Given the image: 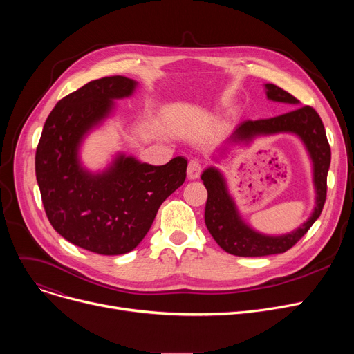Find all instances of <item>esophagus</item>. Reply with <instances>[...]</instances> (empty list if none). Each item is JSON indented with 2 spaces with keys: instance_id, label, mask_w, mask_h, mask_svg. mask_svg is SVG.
<instances>
[{
  "instance_id": "34e87169",
  "label": "esophagus",
  "mask_w": 354,
  "mask_h": 354,
  "mask_svg": "<svg viewBox=\"0 0 354 354\" xmlns=\"http://www.w3.org/2000/svg\"><path fill=\"white\" fill-rule=\"evenodd\" d=\"M199 175H201V163L196 159H194L188 163V178L196 179L199 178Z\"/></svg>"
}]
</instances>
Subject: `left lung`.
<instances>
[{
  "label": "left lung",
  "instance_id": "8db88e82",
  "mask_svg": "<svg viewBox=\"0 0 354 354\" xmlns=\"http://www.w3.org/2000/svg\"><path fill=\"white\" fill-rule=\"evenodd\" d=\"M267 97L272 102H281L299 106V100L288 91L275 84H266ZM292 133L304 143L313 162V182L315 189V207L311 216L297 230L284 235H266L252 230L241 218L235 202L228 192L224 175L216 167L209 166L203 171L201 179L208 191L205 205V224L216 244L230 254L238 257H266L281 254L295 245L311 228L323 211L327 195V174L331 160L330 145L327 142L324 124L310 106L295 107L288 113L271 119L245 120L230 136L231 143H250L254 138Z\"/></svg>",
  "mask_w": 354,
  "mask_h": 354
}]
</instances>
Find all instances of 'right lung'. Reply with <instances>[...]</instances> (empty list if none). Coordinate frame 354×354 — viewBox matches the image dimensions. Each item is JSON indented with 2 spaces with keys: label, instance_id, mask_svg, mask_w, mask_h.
I'll return each mask as SVG.
<instances>
[{
  "label": "right lung",
  "instance_id": "right-lung-1",
  "mask_svg": "<svg viewBox=\"0 0 354 354\" xmlns=\"http://www.w3.org/2000/svg\"><path fill=\"white\" fill-rule=\"evenodd\" d=\"M124 76L93 80L63 97L48 115L35 152V176L53 228L68 243L102 255L135 250L151 230L162 202L187 178L188 162L176 156L162 166L118 155L106 171L82 166L84 136L132 95Z\"/></svg>",
  "mask_w": 354,
  "mask_h": 354
}]
</instances>
